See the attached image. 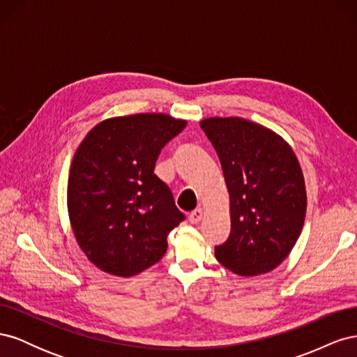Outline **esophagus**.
Instances as JSON below:
<instances>
[{
  "label": "esophagus",
  "mask_w": 357,
  "mask_h": 357,
  "mask_svg": "<svg viewBox=\"0 0 357 357\" xmlns=\"http://www.w3.org/2000/svg\"><path fill=\"white\" fill-rule=\"evenodd\" d=\"M202 214H204L202 208L193 210V211L189 214V222H190L192 225H197V223H199V222H201V219H202Z\"/></svg>",
  "instance_id": "esophagus-1"
}]
</instances>
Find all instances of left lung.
<instances>
[{
	"mask_svg": "<svg viewBox=\"0 0 357 357\" xmlns=\"http://www.w3.org/2000/svg\"><path fill=\"white\" fill-rule=\"evenodd\" d=\"M201 129L219 156L231 201V234L214 247L229 271H273L304 226L305 181L291 147L271 129L241 117H210Z\"/></svg>",
	"mask_w": 357,
	"mask_h": 357,
	"instance_id": "1",
	"label": "left lung"
}]
</instances>
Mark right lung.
<instances>
[{"label":"right lung","mask_w":357,"mask_h":357,"mask_svg":"<svg viewBox=\"0 0 357 357\" xmlns=\"http://www.w3.org/2000/svg\"><path fill=\"white\" fill-rule=\"evenodd\" d=\"M186 121L139 113L100 122L84 137L68 177V214L83 253L101 271L131 277L160 261L185 220L156 159Z\"/></svg>","instance_id":"1"}]
</instances>
